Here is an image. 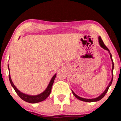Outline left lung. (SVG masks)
<instances>
[{"label":"left lung","mask_w":121,"mask_h":121,"mask_svg":"<svg viewBox=\"0 0 121 121\" xmlns=\"http://www.w3.org/2000/svg\"><path fill=\"white\" fill-rule=\"evenodd\" d=\"M99 44H100V45L101 47L102 48H103L104 49H106V50L108 51L109 53H110V58H111V59L112 60V79H111V82H110V83H109L108 85L107 86V88L106 89V90L104 91V92L102 93L101 95L99 96V97H96V98H94V99H85V98H82V97H79V96H78L77 95H76V94L74 93V92L73 91H72V92L73 94V95H74V96L77 97V98L78 99H79V100H80L81 101H85V102H95V101H98L100 100L101 99H102L103 97L105 96V95H106V94L107 93V91H108L109 87H110V86H111V85L112 82V80H113V67H114V64H113V60H112V55L111 54V53L110 52V51H109V49H108V48H107L106 46H105V44H104V43L103 42V41L102 40L100 36H99Z\"/></svg>","instance_id":"left-lung-1"}]
</instances>
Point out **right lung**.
I'll use <instances>...</instances> for the list:
<instances>
[{"label":"right lung","instance_id":"obj_1","mask_svg":"<svg viewBox=\"0 0 121 121\" xmlns=\"http://www.w3.org/2000/svg\"><path fill=\"white\" fill-rule=\"evenodd\" d=\"M8 69H9V80L10 82V84L11 86H12L13 88L15 91L16 94L19 95V96L20 97V98L23 100L27 102H29V103H31V104H35V103H37V102H39L42 101L47 98L48 97V96L50 95L51 92V89H52V87L53 84L54 82V80L55 79V78L56 77V75L57 74H54V75L52 77V78L51 79V80L49 82V83L48 85V86L45 90L43 92H42V93L40 94H39L37 95H27V94H24L22 92H21L20 91H19L18 89L16 88L15 86L14 85V84H13V82L11 80V77H10V69H9V65H8Z\"/></svg>","mask_w":121,"mask_h":121}]
</instances>
